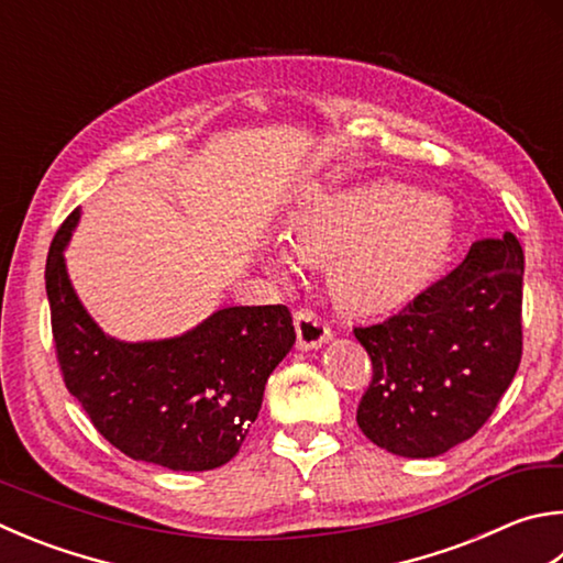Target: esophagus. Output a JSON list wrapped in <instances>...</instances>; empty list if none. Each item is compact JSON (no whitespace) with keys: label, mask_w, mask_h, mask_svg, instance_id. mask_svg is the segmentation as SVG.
Wrapping results in <instances>:
<instances>
[{"label":"esophagus","mask_w":563,"mask_h":563,"mask_svg":"<svg viewBox=\"0 0 563 563\" xmlns=\"http://www.w3.org/2000/svg\"><path fill=\"white\" fill-rule=\"evenodd\" d=\"M295 334H298V350L310 352L322 346L332 336V330L312 310L295 312Z\"/></svg>","instance_id":"esophagus-1"}]
</instances>
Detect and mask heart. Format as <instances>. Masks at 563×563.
I'll return each instance as SVG.
<instances>
[{
    "label": "heart",
    "instance_id": "heart-1",
    "mask_svg": "<svg viewBox=\"0 0 563 563\" xmlns=\"http://www.w3.org/2000/svg\"><path fill=\"white\" fill-rule=\"evenodd\" d=\"M292 249L330 258V285L346 308H404L441 278L460 229L453 209L401 181H352L308 189L285 221ZM271 271H288L292 253L275 246Z\"/></svg>",
    "mask_w": 563,
    "mask_h": 563
}]
</instances>
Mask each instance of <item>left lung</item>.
<instances>
[{
    "mask_svg": "<svg viewBox=\"0 0 563 563\" xmlns=\"http://www.w3.org/2000/svg\"><path fill=\"white\" fill-rule=\"evenodd\" d=\"M525 253L479 239L457 268L388 320L354 327L374 376L356 423L384 451L435 457L477 433L522 360Z\"/></svg>",
    "mask_w": 563,
    "mask_h": 563,
    "instance_id": "obj_1",
    "label": "left lung"
}]
</instances>
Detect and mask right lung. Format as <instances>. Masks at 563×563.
<instances>
[{"instance_id": "right-lung-1", "label": "right lung", "mask_w": 563, "mask_h": 563, "mask_svg": "<svg viewBox=\"0 0 563 563\" xmlns=\"http://www.w3.org/2000/svg\"><path fill=\"white\" fill-rule=\"evenodd\" d=\"M76 209L46 258L51 327L66 388L100 435L142 463L184 473L227 465L258 418L265 382L295 344L285 305L221 308L167 340L100 330L66 268Z\"/></svg>"}]
</instances>
